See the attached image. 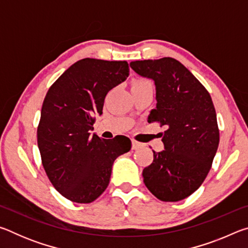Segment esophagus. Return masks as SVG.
Masks as SVG:
<instances>
[{
    "label": "esophagus",
    "instance_id": "obj_1",
    "mask_svg": "<svg viewBox=\"0 0 248 248\" xmlns=\"http://www.w3.org/2000/svg\"><path fill=\"white\" fill-rule=\"evenodd\" d=\"M131 143H132V149L133 150H137V149L141 148V146H143V144L140 143V142H138L137 140H134V139L131 140Z\"/></svg>",
    "mask_w": 248,
    "mask_h": 248
}]
</instances>
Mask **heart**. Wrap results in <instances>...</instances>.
<instances>
[{
	"instance_id": "obj_1",
	"label": "heart",
	"mask_w": 248,
	"mask_h": 248,
	"mask_svg": "<svg viewBox=\"0 0 248 248\" xmlns=\"http://www.w3.org/2000/svg\"><path fill=\"white\" fill-rule=\"evenodd\" d=\"M149 84H152V83L149 81V79H145V78H134V79H132V82H131V91L132 90L141 89V87H143L145 85H149Z\"/></svg>"
}]
</instances>
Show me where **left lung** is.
I'll use <instances>...</instances> for the list:
<instances>
[{
    "instance_id": "8db88e82",
    "label": "left lung",
    "mask_w": 248,
    "mask_h": 248,
    "mask_svg": "<svg viewBox=\"0 0 248 248\" xmlns=\"http://www.w3.org/2000/svg\"><path fill=\"white\" fill-rule=\"evenodd\" d=\"M130 66L154 79L157 104L148 123L167 128L162 138L165 150L153 151V162L142 173L143 182L159 200H183L204 182L219 146L211 96L176 59L131 61Z\"/></svg>"
}]
</instances>
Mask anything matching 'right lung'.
<instances>
[{"instance_id": "right-lung-1", "label": "right lung", "mask_w": 248, "mask_h": 248, "mask_svg": "<svg viewBox=\"0 0 248 248\" xmlns=\"http://www.w3.org/2000/svg\"><path fill=\"white\" fill-rule=\"evenodd\" d=\"M128 75L127 61L82 59L44 99L37 129L41 163L53 187L73 202L97 199L108 186L115 159L131 149L124 136L106 140L90 133L108 92Z\"/></svg>"}]
</instances>
